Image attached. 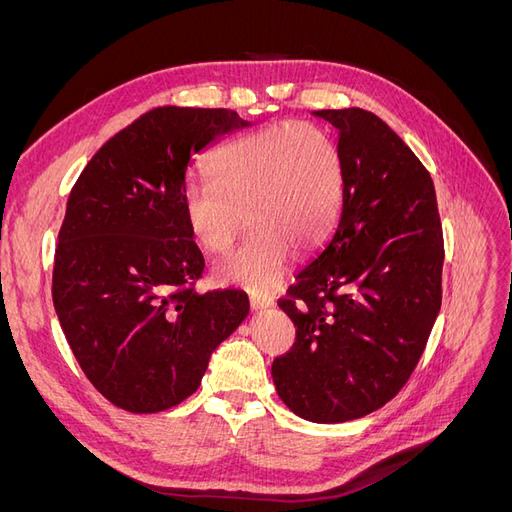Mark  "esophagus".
<instances>
[{"instance_id":"esophagus-1","label":"esophagus","mask_w":512,"mask_h":512,"mask_svg":"<svg viewBox=\"0 0 512 512\" xmlns=\"http://www.w3.org/2000/svg\"><path fill=\"white\" fill-rule=\"evenodd\" d=\"M250 305L252 309H267L269 305H273V299L262 297V294H250Z\"/></svg>"}]
</instances>
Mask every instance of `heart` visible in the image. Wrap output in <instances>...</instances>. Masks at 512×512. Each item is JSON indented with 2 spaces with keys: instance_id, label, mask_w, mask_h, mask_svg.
<instances>
[{
  "instance_id": "obj_1",
  "label": "heart",
  "mask_w": 512,
  "mask_h": 512,
  "mask_svg": "<svg viewBox=\"0 0 512 512\" xmlns=\"http://www.w3.org/2000/svg\"><path fill=\"white\" fill-rule=\"evenodd\" d=\"M207 170L211 183H192L183 196L185 222L200 247L226 254L247 222L254 226L241 250L218 267L230 284L273 288L290 252L318 250L342 207V153L312 123H280L239 138L215 151Z\"/></svg>"
}]
</instances>
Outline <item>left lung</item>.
Masks as SVG:
<instances>
[{"mask_svg":"<svg viewBox=\"0 0 512 512\" xmlns=\"http://www.w3.org/2000/svg\"><path fill=\"white\" fill-rule=\"evenodd\" d=\"M337 128L344 196L331 241L277 301L297 329L271 367L307 421L344 423L391 401L442 305L436 188L412 149L363 108L316 111Z\"/></svg>","mask_w":512,"mask_h":512,"instance_id":"obj_1","label":"left lung"}]
</instances>
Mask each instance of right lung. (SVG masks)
<instances>
[{
  "label": "right lung",
  "mask_w": 512,
  "mask_h": 512,
  "mask_svg": "<svg viewBox=\"0 0 512 512\" xmlns=\"http://www.w3.org/2000/svg\"><path fill=\"white\" fill-rule=\"evenodd\" d=\"M230 108L158 106L87 162L68 198L53 303L89 382L134 414L173 408L250 312L239 290L196 292L205 258L185 222L188 164L245 128Z\"/></svg>",
  "instance_id": "add662e5"
}]
</instances>
